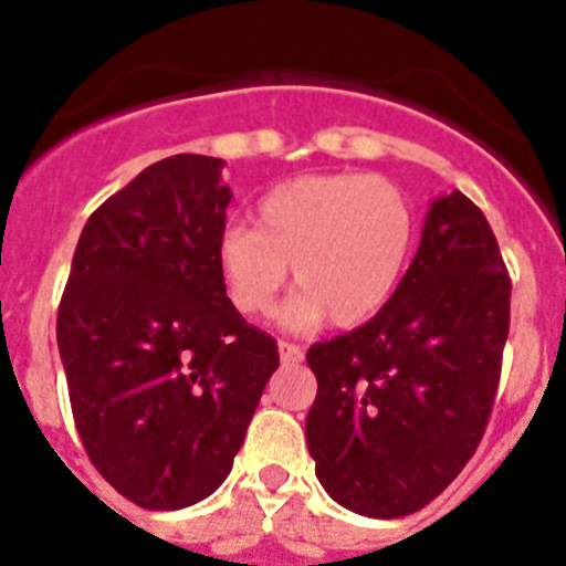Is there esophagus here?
<instances>
[{
    "instance_id": "obj_1",
    "label": "esophagus",
    "mask_w": 566,
    "mask_h": 566,
    "mask_svg": "<svg viewBox=\"0 0 566 566\" xmlns=\"http://www.w3.org/2000/svg\"><path fill=\"white\" fill-rule=\"evenodd\" d=\"M277 352H280V359H283V365H294L303 359V348L294 343H289V339H280Z\"/></svg>"
}]
</instances>
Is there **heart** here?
I'll return each instance as SVG.
<instances>
[{"instance_id":"b5f03b06","label":"heart","mask_w":566,"mask_h":566,"mask_svg":"<svg viewBox=\"0 0 566 566\" xmlns=\"http://www.w3.org/2000/svg\"><path fill=\"white\" fill-rule=\"evenodd\" d=\"M417 238L408 195L365 172L303 175L260 201L258 227L232 223L218 240V266L234 308L266 314L292 266L303 286L283 312L294 328L332 317L352 328L397 294Z\"/></svg>"}]
</instances>
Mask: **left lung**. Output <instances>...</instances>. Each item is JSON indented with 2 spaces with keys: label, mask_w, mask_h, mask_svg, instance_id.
<instances>
[{
  "label": "left lung",
  "mask_w": 566,
  "mask_h": 566,
  "mask_svg": "<svg viewBox=\"0 0 566 566\" xmlns=\"http://www.w3.org/2000/svg\"><path fill=\"white\" fill-rule=\"evenodd\" d=\"M510 332L496 234L459 189L431 203L391 303L308 348L306 442L328 496L359 516L417 513L476 453Z\"/></svg>",
  "instance_id": "8db88e82"
}]
</instances>
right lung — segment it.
<instances>
[{
  "label": "right lung",
  "mask_w": 566,
  "mask_h": 566,
  "mask_svg": "<svg viewBox=\"0 0 566 566\" xmlns=\"http://www.w3.org/2000/svg\"><path fill=\"white\" fill-rule=\"evenodd\" d=\"M221 158L172 155L84 223L56 339L84 451L124 499L181 510L221 488L277 343L227 297Z\"/></svg>",
  "instance_id": "1"
}]
</instances>
